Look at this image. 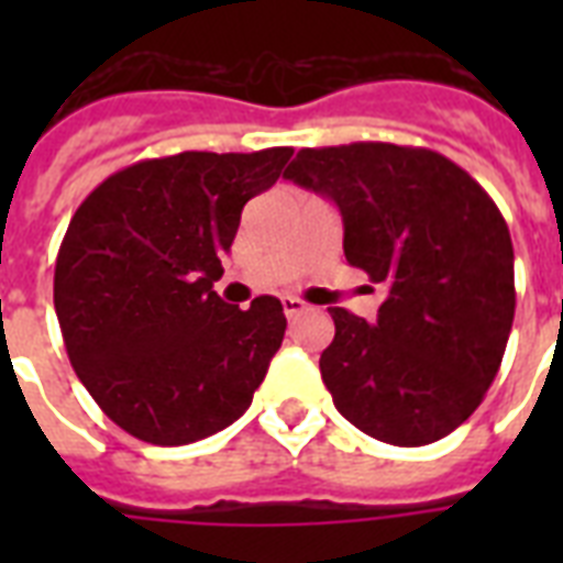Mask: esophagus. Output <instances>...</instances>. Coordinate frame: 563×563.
Returning <instances> with one entry per match:
<instances>
[{"label": "esophagus", "instance_id": "esophagus-1", "mask_svg": "<svg viewBox=\"0 0 563 563\" xmlns=\"http://www.w3.org/2000/svg\"><path fill=\"white\" fill-rule=\"evenodd\" d=\"M283 312H286V318H289V321H295V318L307 312V303H303L300 298H291V295H286V298H283Z\"/></svg>", "mask_w": 563, "mask_h": 563}]
</instances>
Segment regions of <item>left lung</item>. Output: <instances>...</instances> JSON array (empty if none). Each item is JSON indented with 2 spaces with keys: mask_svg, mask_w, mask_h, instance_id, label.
<instances>
[{
  "mask_svg": "<svg viewBox=\"0 0 563 563\" xmlns=\"http://www.w3.org/2000/svg\"><path fill=\"white\" fill-rule=\"evenodd\" d=\"M283 178L335 201L347 263L388 291L376 324L330 307L321 376L335 409L385 444L450 435L494 383L515 321V247L497 203L415 145L300 148Z\"/></svg>",
  "mask_w": 563,
  "mask_h": 563,
  "instance_id": "8db88e82",
  "label": "left lung"
}]
</instances>
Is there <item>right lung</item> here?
<instances>
[{"instance_id": "add662e5", "label": "right lung", "mask_w": 563, "mask_h": 563, "mask_svg": "<svg viewBox=\"0 0 563 563\" xmlns=\"http://www.w3.org/2000/svg\"><path fill=\"white\" fill-rule=\"evenodd\" d=\"M291 148L180 152L125 166L75 210L55 263V312L75 374L128 435L180 446L242 418L286 333L272 295L212 291L245 207Z\"/></svg>"}]
</instances>
